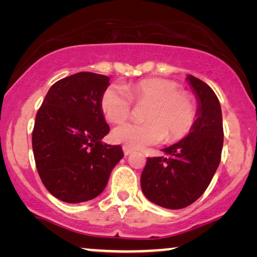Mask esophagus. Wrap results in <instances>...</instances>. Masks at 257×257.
<instances>
[{
  "label": "esophagus",
  "instance_id": "1",
  "mask_svg": "<svg viewBox=\"0 0 257 257\" xmlns=\"http://www.w3.org/2000/svg\"><path fill=\"white\" fill-rule=\"evenodd\" d=\"M122 151H124L125 156H128V154L132 152V150L130 149V147H127V146H122Z\"/></svg>",
  "mask_w": 257,
  "mask_h": 257
}]
</instances>
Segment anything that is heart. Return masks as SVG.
<instances>
[{
  "instance_id": "obj_1",
  "label": "heart",
  "mask_w": 257,
  "mask_h": 257,
  "mask_svg": "<svg viewBox=\"0 0 257 257\" xmlns=\"http://www.w3.org/2000/svg\"><path fill=\"white\" fill-rule=\"evenodd\" d=\"M132 100L147 104L143 122H125L112 132L115 143L140 149L160 143L165 138L173 143L184 138L194 125L196 103L187 91L179 90L173 80L152 77L127 86V92L118 86H110L100 97V108L105 118L119 124L132 113Z\"/></svg>"
}]
</instances>
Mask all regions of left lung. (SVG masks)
I'll return each mask as SVG.
<instances>
[{"label":"left lung","mask_w":257,"mask_h":257,"mask_svg":"<svg viewBox=\"0 0 257 257\" xmlns=\"http://www.w3.org/2000/svg\"><path fill=\"white\" fill-rule=\"evenodd\" d=\"M198 99L196 120L191 131L163 151L166 157L147 158L140 185L151 202L168 209L185 208L208 187L219 167L223 145L222 112L214 91L188 75Z\"/></svg>","instance_id":"obj_1"}]
</instances>
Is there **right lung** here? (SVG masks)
I'll return each instance as SVG.
<instances>
[{"label":"right lung","instance_id":"1","mask_svg":"<svg viewBox=\"0 0 257 257\" xmlns=\"http://www.w3.org/2000/svg\"><path fill=\"white\" fill-rule=\"evenodd\" d=\"M108 82L107 76L93 72L65 77L49 89L37 111L33 131L37 172L45 188L64 202L99 195L124 157L120 145L101 142L110 131L100 108Z\"/></svg>","mask_w":257,"mask_h":257}]
</instances>
